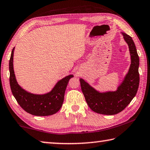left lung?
<instances>
[{
    "label": "left lung",
    "instance_id": "obj_1",
    "mask_svg": "<svg viewBox=\"0 0 150 150\" xmlns=\"http://www.w3.org/2000/svg\"><path fill=\"white\" fill-rule=\"evenodd\" d=\"M122 34L129 46L131 65L128 74L116 91L99 93L80 79L81 90L87 105L93 111L101 115H114L120 112L130 104L138 89L139 56L136 45L130 35L125 33Z\"/></svg>",
    "mask_w": 150,
    "mask_h": 150
}]
</instances>
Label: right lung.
<instances>
[{"mask_svg": "<svg viewBox=\"0 0 150 150\" xmlns=\"http://www.w3.org/2000/svg\"><path fill=\"white\" fill-rule=\"evenodd\" d=\"M14 50V47L12 49L9 61L10 85L12 95L18 103L25 111L34 116H50L56 113L62 107L66 87L73 75H68L58 81L52 91L45 95L28 93L20 87L15 77L13 69Z\"/></svg>", "mask_w": 150, "mask_h": 150, "instance_id": "obj_1", "label": "right lung"}]
</instances>
